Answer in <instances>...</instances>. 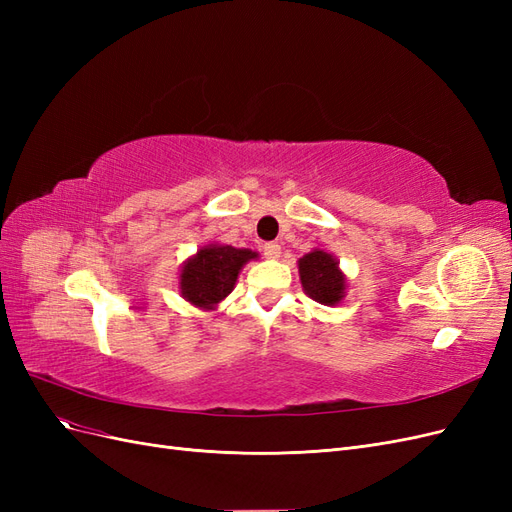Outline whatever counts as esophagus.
Listing matches in <instances>:
<instances>
[{
	"mask_svg": "<svg viewBox=\"0 0 512 512\" xmlns=\"http://www.w3.org/2000/svg\"><path fill=\"white\" fill-rule=\"evenodd\" d=\"M262 254H265L271 260H275V258H280L282 247L277 245V243H265V245H262Z\"/></svg>",
	"mask_w": 512,
	"mask_h": 512,
	"instance_id": "34e87169",
	"label": "esophagus"
}]
</instances>
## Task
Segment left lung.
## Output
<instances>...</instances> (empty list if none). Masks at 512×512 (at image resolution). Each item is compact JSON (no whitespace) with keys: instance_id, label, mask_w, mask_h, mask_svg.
Here are the masks:
<instances>
[{"instance_id":"obj_1","label":"left lung","mask_w":512,"mask_h":512,"mask_svg":"<svg viewBox=\"0 0 512 512\" xmlns=\"http://www.w3.org/2000/svg\"><path fill=\"white\" fill-rule=\"evenodd\" d=\"M299 275L305 294L316 303L337 305L346 297V275L324 250H312L299 258Z\"/></svg>"}]
</instances>
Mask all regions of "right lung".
I'll return each instance as SVG.
<instances>
[{"label": "right lung", "mask_w": 512, "mask_h": 512, "mask_svg": "<svg viewBox=\"0 0 512 512\" xmlns=\"http://www.w3.org/2000/svg\"><path fill=\"white\" fill-rule=\"evenodd\" d=\"M258 258L252 250L211 243L183 262L179 275L181 297L196 307L213 309L235 288L247 260Z\"/></svg>", "instance_id": "add662e5"}]
</instances>
